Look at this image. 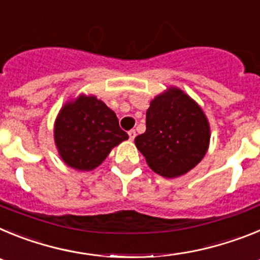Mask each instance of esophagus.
I'll return each mask as SVG.
<instances>
[{"label": "esophagus", "instance_id": "obj_1", "mask_svg": "<svg viewBox=\"0 0 260 260\" xmlns=\"http://www.w3.org/2000/svg\"><path fill=\"white\" fill-rule=\"evenodd\" d=\"M135 135H137L135 130H130V132H128V139H130V141H134Z\"/></svg>", "mask_w": 260, "mask_h": 260}]
</instances>
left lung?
<instances>
[{"label": "left lung", "instance_id": "1", "mask_svg": "<svg viewBox=\"0 0 260 260\" xmlns=\"http://www.w3.org/2000/svg\"><path fill=\"white\" fill-rule=\"evenodd\" d=\"M210 138L202 108L180 88L171 87L151 102L146 132L135 138V146L153 172L176 178L201 162Z\"/></svg>", "mask_w": 260, "mask_h": 260}]
</instances>
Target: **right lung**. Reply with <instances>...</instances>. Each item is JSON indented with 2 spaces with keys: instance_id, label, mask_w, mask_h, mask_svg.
<instances>
[{
  "instance_id": "right-lung-1",
  "label": "right lung",
  "mask_w": 260,
  "mask_h": 260,
  "mask_svg": "<svg viewBox=\"0 0 260 260\" xmlns=\"http://www.w3.org/2000/svg\"><path fill=\"white\" fill-rule=\"evenodd\" d=\"M128 139L118 118L96 96L79 95L66 103L54 122V142L59 156L77 171H92L112 148Z\"/></svg>"
}]
</instances>
